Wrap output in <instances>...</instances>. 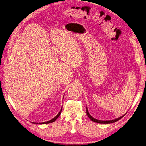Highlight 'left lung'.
Returning <instances> with one entry per match:
<instances>
[{
	"instance_id": "8db88e82",
	"label": "left lung",
	"mask_w": 146,
	"mask_h": 146,
	"mask_svg": "<svg viewBox=\"0 0 146 146\" xmlns=\"http://www.w3.org/2000/svg\"><path fill=\"white\" fill-rule=\"evenodd\" d=\"M86 114H87L88 117H89L92 121H93L94 122H97V123H110L115 122L119 121V119H121L123 116H121L120 117H119V118L116 119H114V120H112V121H100V120H98V119H94V117H92L90 115V114H89V113H88V109L87 108H86Z\"/></svg>"
}]
</instances>
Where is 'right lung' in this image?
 <instances>
[{
    "label": "right lung",
    "mask_w": 146,
    "mask_h": 146,
    "mask_svg": "<svg viewBox=\"0 0 146 146\" xmlns=\"http://www.w3.org/2000/svg\"><path fill=\"white\" fill-rule=\"evenodd\" d=\"M61 110H61V111L59 112V113L57 114V115L54 118V119H52V120H50V121H47V122H41V123H38V122H33V123H36V124H44V123H52V122H54V121H55V120L56 119L58 118L59 116H60V114H61Z\"/></svg>",
    "instance_id": "obj_1"
}]
</instances>
